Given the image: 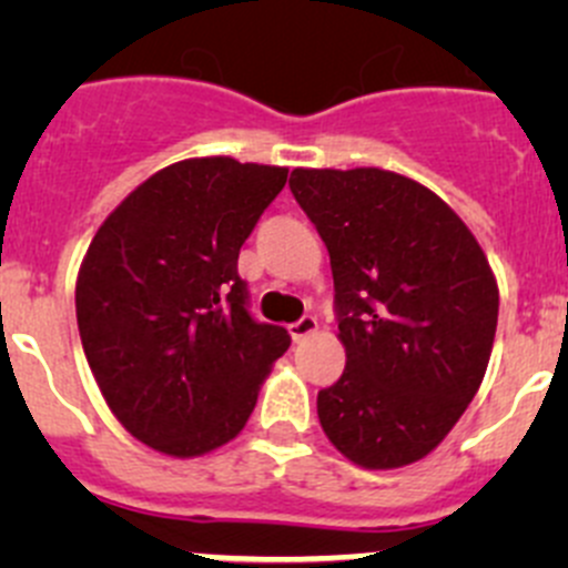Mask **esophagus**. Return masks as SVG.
<instances>
[{
  "label": "esophagus",
  "mask_w": 568,
  "mask_h": 568,
  "mask_svg": "<svg viewBox=\"0 0 568 568\" xmlns=\"http://www.w3.org/2000/svg\"><path fill=\"white\" fill-rule=\"evenodd\" d=\"M316 329H318V321L313 318V316L300 318V321H296V324L288 326V332H291V337H294V343H302V341H305V337H311Z\"/></svg>",
  "instance_id": "1"
}]
</instances>
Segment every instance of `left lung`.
<instances>
[{"label":"left lung","instance_id":"8db88e82","mask_svg":"<svg viewBox=\"0 0 568 568\" xmlns=\"http://www.w3.org/2000/svg\"><path fill=\"white\" fill-rule=\"evenodd\" d=\"M335 280L346 368L318 393L329 443L365 469L432 454L484 382L497 280L443 197L379 168L305 170L288 181Z\"/></svg>","mask_w":568,"mask_h":568}]
</instances>
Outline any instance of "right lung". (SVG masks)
Masks as SVG:
<instances>
[{"instance_id": "right-lung-1", "label": "right lung", "mask_w": 568, "mask_h": 568, "mask_svg": "<svg viewBox=\"0 0 568 568\" xmlns=\"http://www.w3.org/2000/svg\"><path fill=\"white\" fill-rule=\"evenodd\" d=\"M288 170L183 159L134 189L90 242L77 321L90 371L125 432L175 459L247 426L291 337L247 311L239 250Z\"/></svg>"}]
</instances>
